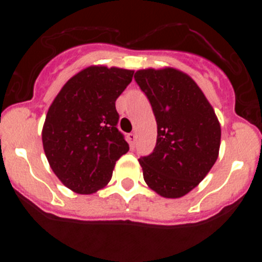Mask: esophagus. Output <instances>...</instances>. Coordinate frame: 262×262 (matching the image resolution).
<instances>
[{
    "mask_svg": "<svg viewBox=\"0 0 262 262\" xmlns=\"http://www.w3.org/2000/svg\"><path fill=\"white\" fill-rule=\"evenodd\" d=\"M126 138H128L129 146L134 147V144H136V141H137V136H136V134H134V133L128 134V137H126Z\"/></svg>",
    "mask_w": 262,
    "mask_h": 262,
    "instance_id": "obj_1",
    "label": "esophagus"
}]
</instances>
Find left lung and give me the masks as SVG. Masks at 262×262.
Listing matches in <instances>:
<instances>
[{
  "label": "left lung",
  "mask_w": 262,
  "mask_h": 262,
  "mask_svg": "<svg viewBox=\"0 0 262 262\" xmlns=\"http://www.w3.org/2000/svg\"><path fill=\"white\" fill-rule=\"evenodd\" d=\"M157 121V142L139 158L148 186L163 198H181L207 176L218 158L221 125L195 81L175 68L137 71Z\"/></svg>",
  "instance_id": "1"
}]
</instances>
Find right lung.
Wrapping results in <instances>:
<instances>
[{"label":"right lung","mask_w":262,"mask_h":262,"mask_svg":"<svg viewBox=\"0 0 262 262\" xmlns=\"http://www.w3.org/2000/svg\"><path fill=\"white\" fill-rule=\"evenodd\" d=\"M134 71L91 66L62 87L47 113L41 139L53 172L77 194L106 186L115 162L129 150L116 125L115 101Z\"/></svg>","instance_id":"right-lung-1"}]
</instances>
